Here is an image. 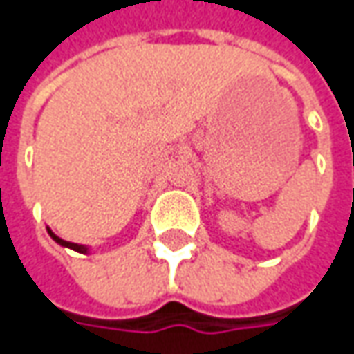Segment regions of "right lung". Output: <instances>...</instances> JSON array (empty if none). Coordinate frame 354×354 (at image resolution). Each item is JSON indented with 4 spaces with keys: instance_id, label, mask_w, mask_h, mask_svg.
Segmentation results:
<instances>
[{
    "instance_id": "add662e5",
    "label": "right lung",
    "mask_w": 354,
    "mask_h": 354,
    "mask_svg": "<svg viewBox=\"0 0 354 354\" xmlns=\"http://www.w3.org/2000/svg\"><path fill=\"white\" fill-rule=\"evenodd\" d=\"M47 232H48V236L53 238L57 244H61V246H64V248H71V250H75V252H80V254H90V248L88 246H84V244H75V242H66V240H62V238H59L50 228H47Z\"/></svg>"
}]
</instances>
